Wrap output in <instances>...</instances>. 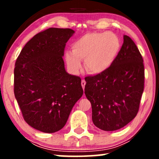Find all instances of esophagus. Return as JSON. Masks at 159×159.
<instances>
[{
    "label": "esophagus",
    "instance_id": "esophagus-1",
    "mask_svg": "<svg viewBox=\"0 0 159 159\" xmlns=\"http://www.w3.org/2000/svg\"><path fill=\"white\" fill-rule=\"evenodd\" d=\"M81 84H82V88H83V90H84V86H85V84H86L85 80H82Z\"/></svg>",
    "mask_w": 159,
    "mask_h": 159
}]
</instances>
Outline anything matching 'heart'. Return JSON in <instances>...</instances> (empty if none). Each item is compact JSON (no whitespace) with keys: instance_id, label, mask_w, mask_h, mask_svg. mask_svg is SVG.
I'll return each mask as SVG.
<instances>
[{"instance_id":"b5f03b06","label":"heart","mask_w":159,"mask_h":159,"mask_svg":"<svg viewBox=\"0 0 159 159\" xmlns=\"http://www.w3.org/2000/svg\"><path fill=\"white\" fill-rule=\"evenodd\" d=\"M121 48L120 40L112 32L87 33L71 45V52H66L65 59L69 69L77 73L84 60L89 73H103L114 63Z\"/></svg>"}]
</instances>
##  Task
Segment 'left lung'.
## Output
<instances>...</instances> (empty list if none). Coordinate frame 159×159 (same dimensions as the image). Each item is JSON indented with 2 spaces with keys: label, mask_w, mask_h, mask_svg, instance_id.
<instances>
[{
  "label": "left lung",
  "mask_w": 159,
  "mask_h": 159,
  "mask_svg": "<svg viewBox=\"0 0 159 159\" xmlns=\"http://www.w3.org/2000/svg\"><path fill=\"white\" fill-rule=\"evenodd\" d=\"M84 79V93L98 128L114 131L136 116L144 90L145 71L142 56L129 36L124 35L122 46L109 69Z\"/></svg>",
  "instance_id": "8db88e82"
}]
</instances>
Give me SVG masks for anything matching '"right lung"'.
I'll return each mask as SVG.
<instances>
[{"mask_svg": "<svg viewBox=\"0 0 159 159\" xmlns=\"http://www.w3.org/2000/svg\"><path fill=\"white\" fill-rule=\"evenodd\" d=\"M73 30L49 28L35 34L15 63L14 95L30 126L45 133L62 129L82 96L81 79L65 70L63 56Z\"/></svg>", "mask_w": 159, "mask_h": 159, "instance_id": "right-lung-1", "label": "right lung"}]
</instances>
